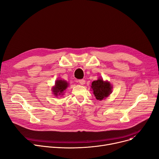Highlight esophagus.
I'll return each instance as SVG.
<instances>
[{
    "label": "esophagus",
    "instance_id": "obj_1",
    "mask_svg": "<svg viewBox=\"0 0 159 159\" xmlns=\"http://www.w3.org/2000/svg\"><path fill=\"white\" fill-rule=\"evenodd\" d=\"M79 82L80 83V84L81 85H84V84H85L86 81H85V80H84V79H80V80H79Z\"/></svg>",
    "mask_w": 159,
    "mask_h": 159
}]
</instances>
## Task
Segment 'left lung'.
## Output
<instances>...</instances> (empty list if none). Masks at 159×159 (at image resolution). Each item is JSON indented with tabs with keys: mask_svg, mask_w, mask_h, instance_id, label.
I'll list each match as a JSON object with an SVG mask.
<instances>
[{
	"mask_svg": "<svg viewBox=\"0 0 159 159\" xmlns=\"http://www.w3.org/2000/svg\"><path fill=\"white\" fill-rule=\"evenodd\" d=\"M91 89L95 98L102 101L109 96L112 92V86L109 82L104 81L102 79H98L91 83Z\"/></svg>",
	"mask_w": 159,
	"mask_h": 159,
	"instance_id": "8db88e82",
	"label": "left lung"
}]
</instances>
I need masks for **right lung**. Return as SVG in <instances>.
<instances>
[{
  "label": "right lung",
  "instance_id": "obj_1",
  "mask_svg": "<svg viewBox=\"0 0 159 159\" xmlns=\"http://www.w3.org/2000/svg\"><path fill=\"white\" fill-rule=\"evenodd\" d=\"M68 83L64 80H57L55 86L52 88L53 94L55 96L63 95L64 91L68 87Z\"/></svg>",
  "mask_w": 159,
  "mask_h": 159
}]
</instances>
